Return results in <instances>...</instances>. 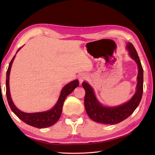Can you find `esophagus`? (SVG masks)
<instances>
[{
  "instance_id": "obj_1",
  "label": "esophagus",
  "mask_w": 155,
  "mask_h": 155,
  "mask_svg": "<svg viewBox=\"0 0 155 155\" xmlns=\"http://www.w3.org/2000/svg\"><path fill=\"white\" fill-rule=\"evenodd\" d=\"M86 78H87V76H86V74H81L80 76H79V77H78L79 81H80V82H81V83H82V82L83 81H84V80H86Z\"/></svg>"
}]
</instances>
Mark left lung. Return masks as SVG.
I'll return each mask as SVG.
<instances>
[{"mask_svg": "<svg viewBox=\"0 0 155 155\" xmlns=\"http://www.w3.org/2000/svg\"><path fill=\"white\" fill-rule=\"evenodd\" d=\"M130 56L136 62L138 66L136 92L131 100L125 104L117 107H105L98 101L93 88L88 83L82 82L85 90L84 106L89 117L94 121L105 124H115L124 120L132 114L141 101L143 91V69L140 58L132 43L126 45Z\"/></svg>", "mask_w": 155, "mask_h": 155, "instance_id": "1", "label": "left lung"}]
</instances>
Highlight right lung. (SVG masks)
Returning a JSON list of instances; mask_svg holds the SVG:
<instances>
[{"mask_svg": "<svg viewBox=\"0 0 155 155\" xmlns=\"http://www.w3.org/2000/svg\"><path fill=\"white\" fill-rule=\"evenodd\" d=\"M21 48L18 50V51L20 50ZM15 57V55L12 59L8 68L6 73V97L8 103L11 110H12L14 113L16 115L19 119L24 122L26 124H29L31 126L35 127L38 128H48L51 126L54 125L56 122L59 118H60L62 113V109L63 103L65 101V98L67 96L73 92L75 88H77L79 85V82L78 80H74L72 82H69V84H66L61 91L60 96L59 97L58 100L55 105L54 107L47 111L34 113H27L21 111L19 110L15 106L14 103L12 100L10 92V86H9V80H10V73L12 67V65L14 59Z\"/></svg>", "mask_w": 155, "mask_h": 155, "instance_id": "right-lung-1", "label": "right lung"}]
</instances>
